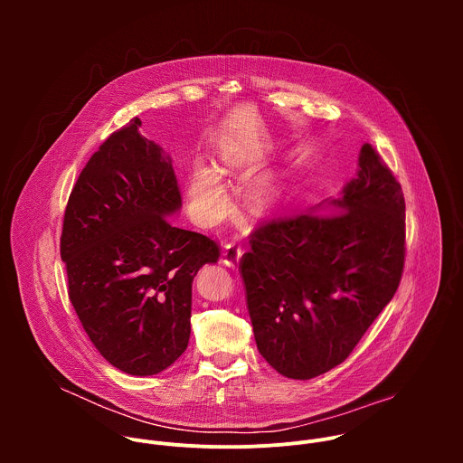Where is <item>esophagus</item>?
Wrapping results in <instances>:
<instances>
[{"label": "esophagus", "mask_w": 463, "mask_h": 463, "mask_svg": "<svg viewBox=\"0 0 463 463\" xmlns=\"http://www.w3.org/2000/svg\"><path fill=\"white\" fill-rule=\"evenodd\" d=\"M241 247L238 245V243H229V245H225V249H223V263L227 268H236L238 263H240V260H241Z\"/></svg>", "instance_id": "34e87169"}]
</instances>
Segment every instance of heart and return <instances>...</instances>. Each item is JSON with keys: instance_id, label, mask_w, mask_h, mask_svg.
<instances>
[{"instance_id": "obj_1", "label": "heart", "mask_w": 463, "mask_h": 463, "mask_svg": "<svg viewBox=\"0 0 463 463\" xmlns=\"http://www.w3.org/2000/svg\"><path fill=\"white\" fill-rule=\"evenodd\" d=\"M184 192L192 216L205 227L218 225L229 211V195L218 174L207 166L190 170ZM282 195L280 186L271 179H260L249 192V202L256 213L271 209Z\"/></svg>"}]
</instances>
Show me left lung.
<instances>
[{"label": "left lung", "mask_w": 463, "mask_h": 463, "mask_svg": "<svg viewBox=\"0 0 463 463\" xmlns=\"http://www.w3.org/2000/svg\"><path fill=\"white\" fill-rule=\"evenodd\" d=\"M403 263L402 184L364 143L339 197L252 232L240 269L258 352L289 379L335 368L392 300Z\"/></svg>", "instance_id": "left-lung-1"}]
</instances>
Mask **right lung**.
Returning a JSON list of instances; mask_svg holds the SVG:
<instances>
[{
  "label": "right lung",
  "instance_id": "right-lung-1",
  "mask_svg": "<svg viewBox=\"0 0 463 463\" xmlns=\"http://www.w3.org/2000/svg\"><path fill=\"white\" fill-rule=\"evenodd\" d=\"M139 128L134 118L111 134L80 172L60 254L93 346L120 372L146 377L186 350L192 282L220 249L168 220L181 211L172 159Z\"/></svg>",
  "mask_w": 463,
  "mask_h": 463
}]
</instances>
